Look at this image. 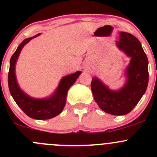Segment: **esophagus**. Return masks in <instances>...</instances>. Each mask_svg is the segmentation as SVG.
Here are the masks:
<instances>
[{
	"mask_svg": "<svg viewBox=\"0 0 157 157\" xmlns=\"http://www.w3.org/2000/svg\"><path fill=\"white\" fill-rule=\"evenodd\" d=\"M83 67H84V68L86 69V70H87V71H88L89 69H90V67H89L88 64H84V66H83Z\"/></svg>",
	"mask_w": 157,
	"mask_h": 157,
	"instance_id": "34e87169",
	"label": "esophagus"
}]
</instances>
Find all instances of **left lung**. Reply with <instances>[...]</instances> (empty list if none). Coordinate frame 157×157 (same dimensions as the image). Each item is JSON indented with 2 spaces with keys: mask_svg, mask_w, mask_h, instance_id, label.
I'll return each mask as SVG.
<instances>
[{
  "mask_svg": "<svg viewBox=\"0 0 157 157\" xmlns=\"http://www.w3.org/2000/svg\"><path fill=\"white\" fill-rule=\"evenodd\" d=\"M116 45L131 57L126 69V83L118 91H113L97 77H93L91 90L95 101L102 111L111 115H124L135 107L146 92L149 80L148 59L140 41L130 33H120Z\"/></svg>",
  "mask_w": 157,
  "mask_h": 157,
  "instance_id": "obj_1",
  "label": "left lung"
}]
</instances>
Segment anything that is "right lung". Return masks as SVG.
Wrapping results in <instances>:
<instances>
[{
	"mask_svg": "<svg viewBox=\"0 0 157 157\" xmlns=\"http://www.w3.org/2000/svg\"><path fill=\"white\" fill-rule=\"evenodd\" d=\"M39 34L23 40L11 57L8 73V86L11 96L13 98L16 103L28 116L34 119L45 120L54 118L62 112L66 103L67 91L69 88L75 83L81 72L77 71L74 74L63 77L55 93L50 97L45 99H34L20 90L16 78V62L24 45L27 44L33 38L36 37Z\"/></svg>",
	"mask_w": 157,
	"mask_h": 157,
	"instance_id": "right-lung-1",
	"label": "right lung"
}]
</instances>
